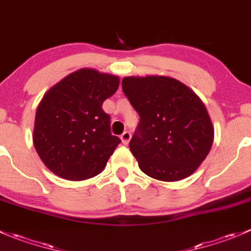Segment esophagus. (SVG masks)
Instances as JSON below:
<instances>
[{
	"label": "esophagus",
	"mask_w": 251,
	"mask_h": 251,
	"mask_svg": "<svg viewBox=\"0 0 251 251\" xmlns=\"http://www.w3.org/2000/svg\"><path fill=\"white\" fill-rule=\"evenodd\" d=\"M120 138H121V142H123L124 144H128V142H130V140H131V133L127 132V131H125V132L120 136Z\"/></svg>",
	"instance_id": "1"
}]
</instances>
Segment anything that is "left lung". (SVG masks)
<instances>
[{"mask_svg":"<svg viewBox=\"0 0 251 251\" xmlns=\"http://www.w3.org/2000/svg\"><path fill=\"white\" fill-rule=\"evenodd\" d=\"M123 91L141 119L130 141L141 170L165 182L196 173L214 142V126L201 98L163 75L126 76Z\"/></svg>","mask_w":251,"mask_h":251,"instance_id":"left-lung-1","label":"left lung"}]
</instances>
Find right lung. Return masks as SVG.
Instances as JSON below:
<instances>
[{
  "label": "right lung",
  "instance_id": "1",
  "mask_svg": "<svg viewBox=\"0 0 251 251\" xmlns=\"http://www.w3.org/2000/svg\"><path fill=\"white\" fill-rule=\"evenodd\" d=\"M119 85L116 75L82 68L45 93L35 115L32 142L53 174L83 181L104 170L121 141L110 133V118L102 104Z\"/></svg>",
  "mask_w": 251,
  "mask_h": 251
}]
</instances>
